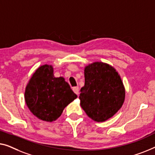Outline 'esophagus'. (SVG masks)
<instances>
[{
    "label": "esophagus",
    "mask_w": 155,
    "mask_h": 155,
    "mask_svg": "<svg viewBox=\"0 0 155 155\" xmlns=\"http://www.w3.org/2000/svg\"><path fill=\"white\" fill-rule=\"evenodd\" d=\"M72 90L76 94L78 95V93H79V88H78V87H73Z\"/></svg>",
    "instance_id": "34e87169"
}]
</instances>
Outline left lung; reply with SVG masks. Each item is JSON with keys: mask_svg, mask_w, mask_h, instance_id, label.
I'll return each instance as SVG.
<instances>
[{"mask_svg": "<svg viewBox=\"0 0 155 155\" xmlns=\"http://www.w3.org/2000/svg\"><path fill=\"white\" fill-rule=\"evenodd\" d=\"M84 78L80 91L81 107L95 121L112 118L125 100L126 90L120 75L112 65L95 62L84 67Z\"/></svg>", "mask_w": 155, "mask_h": 155, "instance_id": "1", "label": "left lung"}]
</instances>
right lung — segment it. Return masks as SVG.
Segmentation results:
<instances>
[{"instance_id": "1", "label": "right lung", "mask_w": 155, "mask_h": 155, "mask_svg": "<svg viewBox=\"0 0 155 155\" xmlns=\"http://www.w3.org/2000/svg\"><path fill=\"white\" fill-rule=\"evenodd\" d=\"M53 65L37 68L28 81L25 91L27 106L40 120L52 122L77 97L62 77H55Z\"/></svg>"}]
</instances>
